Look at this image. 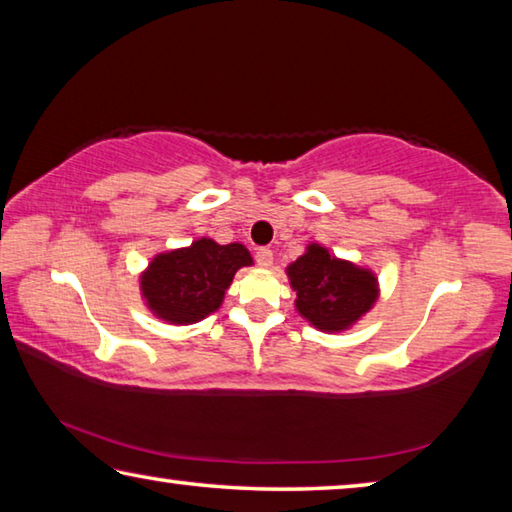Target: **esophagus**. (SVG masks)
Instances as JSON below:
<instances>
[{"label": "esophagus", "instance_id": "34e87169", "mask_svg": "<svg viewBox=\"0 0 512 512\" xmlns=\"http://www.w3.org/2000/svg\"><path fill=\"white\" fill-rule=\"evenodd\" d=\"M255 262L259 266H264V268L271 266L273 264V250L271 248H257L255 250Z\"/></svg>", "mask_w": 512, "mask_h": 512}]
</instances>
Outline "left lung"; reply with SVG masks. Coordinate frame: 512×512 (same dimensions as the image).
I'll use <instances>...</instances> for the list:
<instances>
[{"mask_svg":"<svg viewBox=\"0 0 512 512\" xmlns=\"http://www.w3.org/2000/svg\"><path fill=\"white\" fill-rule=\"evenodd\" d=\"M296 291V309L320 332H343L366 314L377 300V277L309 244L289 268Z\"/></svg>","mask_w":512,"mask_h":512,"instance_id":"8db88e82","label":"left lung"}]
</instances>
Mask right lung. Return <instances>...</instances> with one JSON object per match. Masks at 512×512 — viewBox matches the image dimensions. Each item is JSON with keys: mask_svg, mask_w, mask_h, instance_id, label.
<instances>
[{"mask_svg": "<svg viewBox=\"0 0 512 512\" xmlns=\"http://www.w3.org/2000/svg\"><path fill=\"white\" fill-rule=\"evenodd\" d=\"M250 264L246 246H219L203 237L155 257L142 275V296L153 314L171 325L198 323L221 307L232 277Z\"/></svg>", "mask_w": 512, "mask_h": 512, "instance_id": "1", "label": "right lung"}]
</instances>
